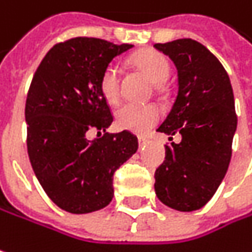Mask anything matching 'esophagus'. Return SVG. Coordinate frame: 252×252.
Listing matches in <instances>:
<instances>
[{
	"label": "esophagus",
	"mask_w": 252,
	"mask_h": 252,
	"mask_svg": "<svg viewBox=\"0 0 252 252\" xmlns=\"http://www.w3.org/2000/svg\"><path fill=\"white\" fill-rule=\"evenodd\" d=\"M137 142H139V146H143V145H146L148 139L143 137V136H139V137H137Z\"/></svg>",
	"instance_id": "obj_1"
}]
</instances>
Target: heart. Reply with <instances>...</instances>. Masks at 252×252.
Wrapping results in <instances>:
<instances>
[{
  "mask_svg": "<svg viewBox=\"0 0 252 252\" xmlns=\"http://www.w3.org/2000/svg\"><path fill=\"white\" fill-rule=\"evenodd\" d=\"M132 63L146 76L153 84H162L171 74V64L168 59L153 50H145L133 56ZM101 96L110 104H116L120 99V70L115 63H110L101 73L99 80ZM160 109L156 104H125L116 112V123L122 130L132 133H146L158 123Z\"/></svg>",
  "mask_w": 252,
  "mask_h": 252,
  "instance_id": "b5f03b06",
  "label": "heart"
}]
</instances>
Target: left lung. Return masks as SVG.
<instances>
[{"mask_svg": "<svg viewBox=\"0 0 252 252\" xmlns=\"http://www.w3.org/2000/svg\"><path fill=\"white\" fill-rule=\"evenodd\" d=\"M155 48L169 56L178 70V94L158 132L182 136L166 145L155 172V192L172 209L202 208L222 182L237 130L234 93L224 65L205 45L181 38Z\"/></svg>", "mask_w": 252, "mask_h": 252, "instance_id": "left-lung-1", "label": "left lung"}]
</instances>
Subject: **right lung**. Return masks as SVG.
Listing matches in <instances>:
<instances>
[{"mask_svg": "<svg viewBox=\"0 0 252 252\" xmlns=\"http://www.w3.org/2000/svg\"><path fill=\"white\" fill-rule=\"evenodd\" d=\"M132 47L70 38L45 54L31 80L26 100L28 158L48 198L67 212L107 207L115 195V172L137 151L133 133L106 132L113 116L99 89L103 70ZM90 128L105 133L89 141Z\"/></svg>", "mask_w": 252, "mask_h": 252, "instance_id": "right-lung-1", "label": "right lung"}]
</instances>
